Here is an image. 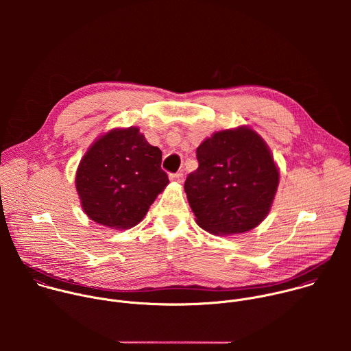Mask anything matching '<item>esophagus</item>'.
Here are the masks:
<instances>
[{"label": "esophagus", "mask_w": 351, "mask_h": 351, "mask_svg": "<svg viewBox=\"0 0 351 351\" xmlns=\"http://www.w3.org/2000/svg\"><path fill=\"white\" fill-rule=\"evenodd\" d=\"M169 178H171V180H173V182H183V173L182 172H176V173H171L169 175Z\"/></svg>", "instance_id": "1"}]
</instances>
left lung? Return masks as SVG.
<instances>
[{
    "label": "left lung",
    "mask_w": 351,
    "mask_h": 351,
    "mask_svg": "<svg viewBox=\"0 0 351 351\" xmlns=\"http://www.w3.org/2000/svg\"><path fill=\"white\" fill-rule=\"evenodd\" d=\"M198 168L184 191L197 223L214 234L252 230L268 215L279 172L265 141L252 129L222 130L197 148Z\"/></svg>",
    "instance_id": "1"
}]
</instances>
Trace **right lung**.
I'll return each instance as SVG.
<instances>
[{
	"label": "right lung",
	"instance_id": "right-lung-1",
	"mask_svg": "<svg viewBox=\"0 0 351 351\" xmlns=\"http://www.w3.org/2000/svg\"><path fill=\"white\" fill-rule=\"evenodd\" d=\"M161 161V149L137 128L99 137L76 172V190L87 217L117 229L137 225L169 183Z\"/></svg>",
	"mask_w": 351,
	"mask_h": 351
}]
</instances>
